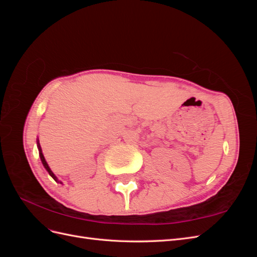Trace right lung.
Listing matches in <instances>:
<instances>
[{"instance_id":"obj_1","label":"right lung","mask_w":257,"mask_h":257,"mask_svg":"<svg viewBox=\"0 0 257 257\" xmlns=\"http://www.w3.org/2000/svg\"><path fill=\"white\" fill-rule=\"evenodd\" d=\"M38 149H40V157H41V160H42V163H43L44 167H45V168H46V170H47V172L49 173V175L54 179V180L58 181L57 177L53 175V173L51 172V169L49 168V166H48V164H47V162H46V160H45V158H44V155H43V153H42V149H41V147H40V144H38ZM60 183H62V182H60Z\"/></svg>"}]
</instances>
